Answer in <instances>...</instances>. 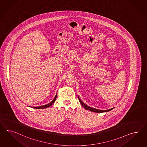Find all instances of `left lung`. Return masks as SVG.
Returning <instances> with one entry per match:
<instances>
[{"instance_id": "8db88e82", "label": "left lung", "mask_w": 147, "mask_h": 147, "mask_svg": "<svg viewBox=\"0 0 147 147\" xmlns=\"http://www.w3.org/2000/svg\"><path fill=\"white\" fill-rule=\"evenodd\" d=\"M78 98H79V100L80 102V103L84 107V109H86V110H90V111H92V112H97V113H102V112H109V111H111L112 110V109H114V107L113 108H111L110 109H109V110H98V109H94V108H92V107H89V106H88L86 104H85L83 102H82V100L80 99L79 97H78Z\"/></svg>"}]
</instances>
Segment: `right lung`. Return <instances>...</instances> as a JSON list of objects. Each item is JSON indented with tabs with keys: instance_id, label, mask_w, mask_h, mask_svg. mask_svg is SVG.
Masks as SVG:
<instances>
[{
	"instance_id": "right-lung-1",
	"label": "right lung",
	"mask_w": 147,
	"mask_h": 147,
	"mask_svg": "<svg viewBox=\"0 0 147 147\" xmlns=\"http://www.w3.org/2000/svg\"><path fill=\"white\" fill-rule=\"evenodd\" d=\"M57 93L56 94V95L55 96V98H53V99L52 100L51 102L50 103L48 104H46V105H44L43 106H40V107H32V108H35V109H45V108H47V107H50V106H51L53 104L55 103V102L56 101V98H57Z\"/></svg>"
}]
</instances>
